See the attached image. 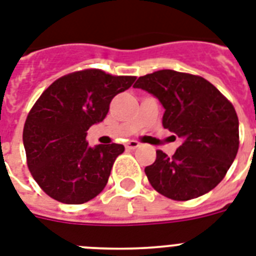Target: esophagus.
<instances>
[{
  "mask_svg": "<svg viewBox=\"0 0 256 256\" xmlns=\"http://www.w3.org/2000/svg\"><path fill=\"white\" fill-rule=\"evenodd\" d=\"M139 146L140 144H139L136 140H130V142H128L126 144H124V147H126V150H136Z\"/></svg>",
  "mask_w": 256,
  "mask_h": 256,
  "instance_id": "obj_1",
  "label": "esophagus"
}]
</instances>
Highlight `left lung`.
Listing matches in <instances>:
<instances>
[{"label": "left lung", "mask_w": 256, "mask_h": 256, "mask_svg": "<svg viewBox=\"0 0 256 256\" xmlns=\"http://www.w3.org/2000/svg\"><path fill=\"white\" fill-rule=\"evenodd\" d=\"M134 87L158 98L165 109L162 126L182 139L172 158L158 150L146 166L152 188L173 200H190L216 188L240 146L232 102L204 78L174 70L140 76Z\"/></svg>", "instance_id": "8db88e82"}]
</instances>
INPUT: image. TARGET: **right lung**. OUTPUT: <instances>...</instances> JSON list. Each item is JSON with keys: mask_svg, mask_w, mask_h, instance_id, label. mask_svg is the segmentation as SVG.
Listing matches in <instances>:
<instances>
[{"mask_svg": "<svg viewBox=\"0 0 256 256\" xmlns=\"http://www.w3.org/2000/svg\"><path fill=\"white\" fill-rule=\"evenodd\" d=\"M135 79L87 68L57 79L42 92L26 120L23 144L30 172L45 194L82 204L104 190L124 147H90L87 130L106 117L112 98Z\"/></svg>", "mask_w": 256, "mask_h": 256, "instance_id": "right-lung-1", "label": "right lung"}]
</instances>
